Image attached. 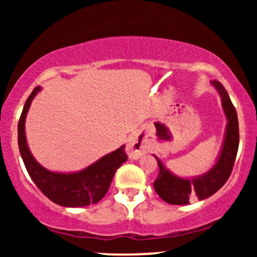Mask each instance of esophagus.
<instances>
[{
	"label": "esophagus",
	"instance_id": "esophagus-1",
	"mask_svg": "<svg viewBox=\"0 0 257 257\" xmlns=\"http://www.w3.org/2000/svg\"><path fill=\"white\" fill-rule=\"evenodd\" d=\"M146 150L135 138H131L126 144V153L131 159H139L141 156L145 155Z\"/></svg>",
	"mask_w": 257,
	"mask_h": 257
}]
</instances>
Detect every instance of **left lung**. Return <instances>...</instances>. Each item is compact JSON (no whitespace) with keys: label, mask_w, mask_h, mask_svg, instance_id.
Wrapping results in <instances>:
<instances>
[{"label":"left lung","mask_w":257,"mask_h":257,"mask_svg":"<svg viewBox=\"0 0 257 257\" xmlns=\"http://www.w3.org/2000/svg\"><path fill=\"white\" fill-rule=\"evenodd\" d=\"M211 84L219 93L223 112L227 118V125L222 147L215 166L209 172L196 178H180L167 169V167L156 157L158 162L159 174L153 182V187L164 202L174 205H184L190 203V199L196 196L199 200L213 196L228 180L232 173L233 164L237 157L239 146V125L238 117L231 99L222 84L219 81H213Z\"/></svg>","instance_id":"1"}]
</instances>
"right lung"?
Instances as JSON below:
<instances>
[{
	"instance_id": "add662e5",
	"label": "right lung",
	"mask_w": 257,
	"mask_h": 257,
	"mask_svg": "<svg viewBox=\"0 0 257 257\" xmlns=\"http://www.w3.org/2000/svg\"><path fill=\"white\" fill-rule=\"evenodd\" d=\"M41 87H36L26 100L18 123V145L20 156L32 181L44 196L59 205L78 208L95 204L110 188L114 173L126 161L125 146L105 155L83 170L75 173H55L41 166L29 150L25 137V119L31 101Z\"/></svg>"
}]
</instances>
